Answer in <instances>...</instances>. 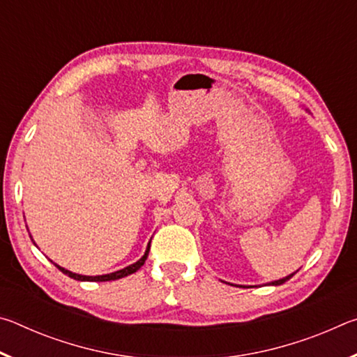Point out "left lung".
<instances>
[{"label":"left lung","mask_w":357,"mask_h":357,"mask_svg":"<svg viewBox=\"0 0 357 357\" xmlns=\"http://www.w3.org/2000/svg\"><path fill=\"white\" fill-rule=\"evenodd\" d=\"M294 274H291V275H288V277H283V279H280V280H275V282H273V283H271V285H282V283H285L287 280H289V279H291V277H293Z\"/></svg>","instance_id":"obj_1"}]
</instances>
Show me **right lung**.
Returning a JSON list of instances; mask_svg holds the SVG:
<instances>
[{
    "instance_id": "obj_1",
    "label": "right lung",
    "mask_w": 357,
    "mask_h": 357,
    "mask_svg": "<svg viewBox=\"0 0 357 357\" xmlns=\"http://www.w3.org/2000/svg\"><path fill=\"white\" fill-rule=\"evenodd\" d=\"M149 247H151V243L148 244L146 252H144V255H143L140 259H138V261H135L134 264H130V266H128V268H124V269H119V271H116V273H110V274H105V275H94V277H93V275H80V274L70 273V271L61 268V266H58L56 263H53V264H55L56 268H58L59 271H61L63 274L69 275L70 279H74V280H82V282H107V280H116V279H123V277H126V275L134 274V273H137L138 269L142 268V266L144 264V261H146V258H148Z\"/></svg>"
}]
</instances>
